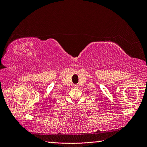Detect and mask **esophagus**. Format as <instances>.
<instances>
[{
  "mask_svg": "<svg viewBox=\"0 0 147 147\" xmlns=\"http://www.w3.org/2000/svg\"><path fill=\"white\" fill-rule=\"evenodd\" d=\"M74 86H75V88H77V87H78V85H77V84H75Z\"/></svg>",
  "mask_w": 147,
  "mask_h": 147,
  "instance_id": "obj_1",
  "label": "esophagus"
}]
</instances>
